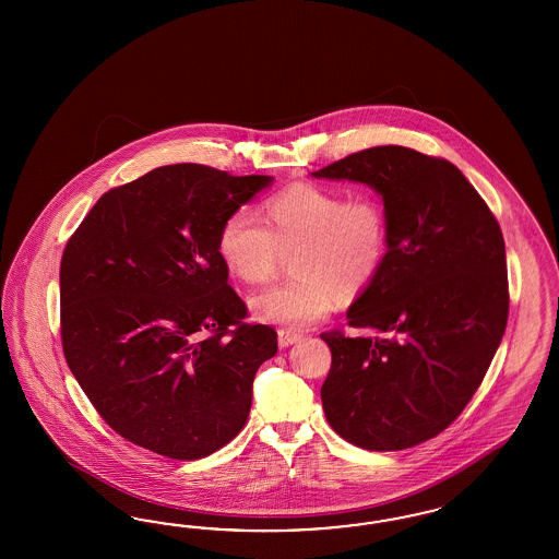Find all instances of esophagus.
<instances>
[{
  "label": "esophagus",
  "mask_w": 559,
  "mask_h": 559,
  "mask_svg": "<svg viewBox=\"0 0 559 559\" xmlns=\"http://www.w3.org/2000/svg\"><path fill=\"white\" fill-rule=\"evenodd\" d=\"M301 340V334H297V332H290V330H278V346L281 348H287L290 344H295V342H299Z\"/></svg>",
  "instance_id": "34e87169"
}]
</instances>
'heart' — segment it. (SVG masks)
<instances>
[{
	"label": "heart",
	"instance_id": "1",
	"mask_svg": "<svg viewBox=\"0 0 559 559\" xmlns=\"http://www.w3.org/2000/svg\"><path fill=\"white\" fill-rule=\"evenodd\" d=\"M264 219L236 211L219 231L221 260L239 281L266 283L283 254L299 278L255 293L250 311L258 322L305 330L322 322L336 299H353L371 285L388 254V215L372 197L344 199L338 190L297 182L272 194Z\"/></svg>",
	"mask_w": 559,
	"mask_h": 559
}]
</instances>
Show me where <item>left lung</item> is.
Instances as JSON below:
<instances>
[{"instance_id":"8db88e82","label":"left lung","mask_w":559,"mask_h":559,"mask_svg":"<svg viewBox=\"0 0 559 559\" xmlns=\"http://www.w3.org/2000/svg\"><path fill=\"white\" fill-rule=\"evenodd\" d=\"M371 187L388 215L383 266L346 311L372 336L325 332V418L369 451L437 437L479 388L508 320L500 225L457 166L400 145L313 171Z\"/></svg>"}]
</instances>
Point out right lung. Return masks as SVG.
<instances>
[{
    "instance_id": "right-lung-1",
    "label": "right lung",
    "mask_w": 559,
    "mask_h": 559,
    "mask_svg": "<svg viewBox=\"0 0 559 559\" xmlns=\"http://www.w3.org/2000/svg\"><path fill=\"white\" fill-rule=\"evenodd\" d=\"M272 176L162 166L102 194L61 260L69 369L122 439L169 459L219 451L248 420L276 332L241 323L219 231Z\"/></svg>"
}]
</instances>
